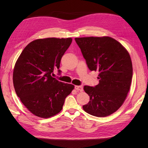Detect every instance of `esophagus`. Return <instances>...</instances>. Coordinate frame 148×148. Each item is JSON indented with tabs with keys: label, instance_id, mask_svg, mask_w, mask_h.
Listing matches in <instances>:
<instances>
[{
	"label": "esophagus",
	"instance_id": "34e87169",
	"mask_svg": "<svg viewBox=\"0 0 148 148\" xmlns=\"http://www.w3.org/2000/svg\"><path fill=\"white\" fill-rule=\"evenodd\" d=\"M75 89H76V90L77 91H80V92H82V91L83 90V86H75Z\"/></svg>",
	"mask_w": 148,
	"mask_h": 148
}]
</instances>
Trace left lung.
<instances>
[{
	"label": "left lung",
	"mask_w": 148,
	"mask_h": 148,
	"mask_svg": "<svg viewBox=\"0 0 148 148\" xmlns=\"http://www.w3.org/2000/svg\"><path fill=\"white\" fill-rule=\"evenodd\" d=\"M75 40L88 69L99 72V84L84 86L90 101L83 109L97 117L112 114L123 103L130 90L133 69L129 53L109 37H80Z\"/></svg>",
	"instance_id": "left-lung-1"
}]
</instances>
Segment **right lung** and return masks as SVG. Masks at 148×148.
<instances>
[{
	"instance_id": "obj_1",
	"label": "right lung",
	"mask_w": 148,
	"mask_h": 148,
	"mask_svg": "<svg viewBox=\"0 0 148 148\" xmlns=\"http://www.w3.org/2000/svg\"><path fill=\"white\" fill-rule=\"evenodd\" d=\"M71 38L37 39L30 42L19 56L14 68L16 93L29 111L48 118L61 111L65 99L74 89L71 84L52 77L63 55L70 46Z\"/></svg>"
}]
</instances>
